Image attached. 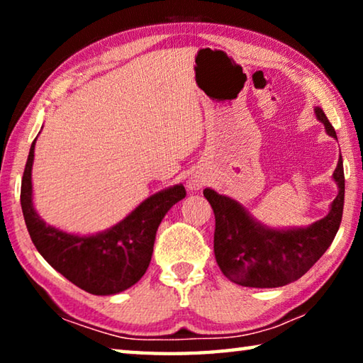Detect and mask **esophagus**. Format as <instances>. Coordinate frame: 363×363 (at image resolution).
Here are the masks:
<instances>
[{
	"label": "esophagus",
	"instance_id": "esophagus-1",
	"mask_svg": "<svg viewBox=\"0 0 363 363\" xmlns=\"http://www.w3.org/2000/svg\"><path fill=\"white\" fill-rule=\"evenodd\" d=\"M203 184H205L203 177L192 176V177H190V179L187 181V189L190 190V192H196V190H200L201 187H203Z\"/></svg>",
	"mask_w": 363,
	"mask_h": 363
}]
</instances>
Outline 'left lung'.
<instances>
[{
	"mask_svg": "<svg viewBox=\"0 0 363 363\" xmlns=\"http://www.w3.org/2000/svg\"><path fill=\"white\" fill-rule=\"evenodd\" d=\"M325 133L336 138L327 115L314 108ZM333 181L337 186L325 218L306 227L274 229L262 224L237 200L206 187L205 199L216 218L214 256L223 274L233 284L251 288H277L298 280L320 259L340 229L344 206V169L340 155Z\"/></svg>",
	"mask_w": 363,
	"mask_h": 363,
	"instance_id": "left-lung-1",
	"label": "left lung"
}]
</instances>
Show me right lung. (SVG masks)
Listing matches in <instances>:
<instances>
[{
	"instance_id": "1",
	"label": "right lung",
	"mask_w": 363,
	"mask_h": 363,
	"mask_svg": "<svg viewBox=\"0 0 363 363\" xmlns=\"http://www.w3.org/2000/svg\"><path fill=\"white\" fill-rule=\"evenodd\" d=\"M35 143L30 147L22 177L21 205L33 245L49 266L82 290L108 296L128 290L149 267L158 225L173 205L186 196L182 184L150 195L107 230L77 235L46 224L35 210L32 168Z\"/></svg>"
}]
</instances>
